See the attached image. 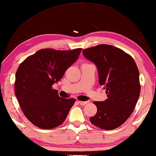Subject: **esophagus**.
Returning <instances> with one entry per match:
<instances>
[{
	"label": "esophagus",
	"instance_id": "esophagus-1",
	"mask_svg": "<svg viewBox=\"0 0 156 156\" xmlns=\"http://www.w3.org/2000/svg\"><path fill=\"white\" fill-rule=\"evenodd\" d=\"M78 103L82 105H87L89 102H88V101H79Z\"/></svg>",
	"mask_w": 156,
	"mask_h": 156
}]
</instances>
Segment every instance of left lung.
<instances>
[{
	"instance_id": "obj_1",
	"label": "left lung",
	"mask_w": 156,
	"mask_h": 156,
	"mask_svg": "<svg viewBox=\"0 0 156 156\" xmlns=\"http://www.w3.org/2000/svg\"><path fill=\"white\" fill-rule=\"evenodd\" d=\"M82 53L96 65L99 83L104 86L108 97L104 101H94L97 112L90 121L103 129H114L130 117L138 101V67L132 56L110 45L100 44L83 49Z\"/></svg>"
}]
</instances>
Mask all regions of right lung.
<instances>
[{"label":"right lung","mask_w":156,"mask_h":156,"mask_svg":"<svg viewBox=\"0 0 156 156\" xmlns=\"http://www.w3.org/2000/svg\"><path fill=\"white\" fill-rule=\"evenodd\" d=\"M82 48L41 49L27 58L15 74V93L22 112L33 125L53 129L61 125L76 100L58 96L52 86L77 60Z\"/></svg>","instance_id":"obj_1"}]
</instances>
